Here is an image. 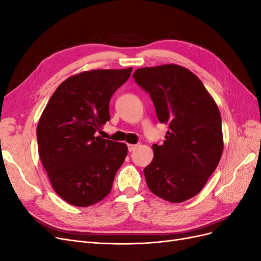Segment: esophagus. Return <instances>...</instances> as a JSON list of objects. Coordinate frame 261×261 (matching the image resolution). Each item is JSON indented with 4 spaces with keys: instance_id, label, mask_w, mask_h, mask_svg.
<instances>
[{
    "instance_id": "esophagus-1",
    "label": "esophagus",
    "mask_w": 261,
    "mask_h": 261,
    "mask_svg": "<svg viewBox=\"0 0 261 261\" xmlns=\"http://www.w3.org/2000/svg\"><path fill=\"white\" fill-rule=\"evenodd\" d=\"M137 148V146L136 145H128V151H134V150H135Z\"/></svg>"
}]
</instances>
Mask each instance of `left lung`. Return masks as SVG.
<instances>
[{"instance_id": "left-lung-1", "label": "left lung", "mask_w": 261, "mask_h": 261, "mask_svg": "<svg viewBox=\"0 0 261 261\" xmlns=\"http://www.w3.org/2000/svg\"><path fill=\"white\" fill-rule=\"evenodd\" d=\"M134 80L149 93L160 123L169 130L152 146L145 168L154 195L183 202L198 194L217 169L223 151L222 122L215 100L191 70L175 64L136 69Z\"/></svg>"}]
</instances>
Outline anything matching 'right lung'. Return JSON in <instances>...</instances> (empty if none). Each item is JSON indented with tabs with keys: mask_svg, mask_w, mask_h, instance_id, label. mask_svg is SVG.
<instances>
[{
	"mask_svg": "<svg viewBox=\"0 0 261 261\" xmlns=\"http://www.w3.org/2000/svg\"><path fill=\"white\" fill-rule=\"evenodd\" d=\"M132 67L94 69L67 78L54 91L40 117L37 139L54 191L77 207H88L111 192L127 146L97 136L110 120L114 92Z\"/></svg>",
	"mask_w": 261,
	"mask_h": 261,
	"instance_id": "add662e5",
	"label": "right lung"
}]
</instances>
